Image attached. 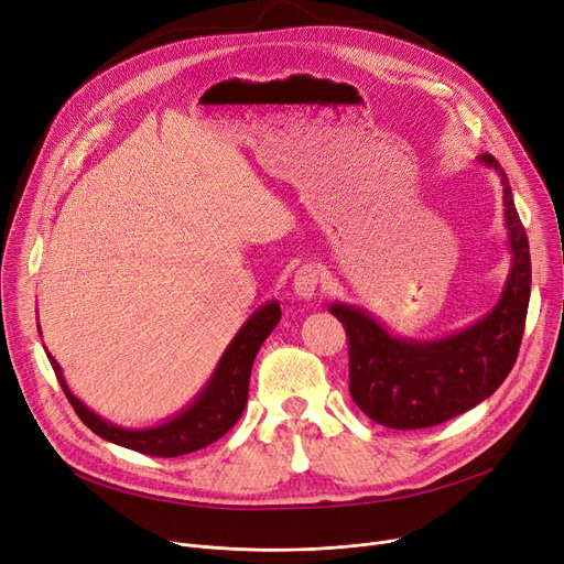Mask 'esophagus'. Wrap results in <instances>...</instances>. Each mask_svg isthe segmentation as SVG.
<instances>
[{
  "label": "esophagus",
  "mask_w": 564,
  "mask_h": 564,
  "mask_svg": "<svg viewBox=\"0 0 564 564\" xmlns=\"http://www.w3.org/2000/svg\"><path fill=\"white\" fill-rule=\"evenodd\" d=\"M317 283H319V270H317L313 262L302 264L300 270L294 272V276H292V288H294V292H297V297H302V300L315 297Z\"/></svg>",
  "instance_id": "1"
}]
</instances>
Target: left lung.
I'll return each instance as SVG.
<instances>
[{
  "label": "left lung",
  "instance_id": "8db88e82",
  "mask_svg": "<svg viewBox=\"0 0 564 564\" xmlns=\"http://www.w3.org/2000/svg\"><path fill=\"white\" fill-rule=\"evenodd\" d=\"M480 162L500 173L512 249L510 279L489 315L455 336L413 343L393 338L357 308H329L347 334L351 400L383 427L423 430L446 423L487 400L517 361L530 300L528 235L506 171L489 153Z\"/></svg>",
  "mask_w": 564,
  "mask_h": 564
}]
</instances>
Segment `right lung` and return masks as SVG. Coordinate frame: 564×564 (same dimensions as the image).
I'll list each match as a JSON object with an SVG mask.
<instances>
[{"label": "right lung", "instance_id": "obj_1", "mask_svg": "<svg viewBox=\"0 0 564 564\" xmlns=\"http://www.w3.org/2000/svg\"><path fill=\"white\" fill-rule=\"evenodd\" d=\"M281 319L279 302L267 304L258 313H253L251 319H247L245 327L240 329L224 351V357L207 383L205 391L198 395V400L185 409L181 416L171 419L164 425L151 427V430H123L105 423L91 409H86L66 387L62 377V368L50 357L52 370L62 383V389L73 404L79 421L96 432L98 436L151 457H177L187 455L194 451H200L210 446L217 438H221L237 421H240L242 411L247 406L249 395V379L253 359L264 343V338L274 332V327Z\"/></svg>", "mask_w": 564, "mask_h": 564}]
</instances>
